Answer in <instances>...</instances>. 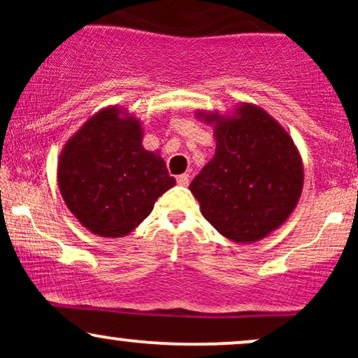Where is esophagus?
Listing matches in <instances>:
<instances>
[{"mask_svg": "<svg viewBox=\"0 0 358 358\" xmlns=\"http://www.w3.org/2000/svg\"><path fill=\"white\" fill-rule=\"evenodd\" d=\"M176 182H178V185H182V187H187L188 182H190V176H188L187 173L178 175L176 176Z\"/></svg>", "mask_w": 358, "mask_h": 358, "instance_id": "esophagus-1", "label": "esophagus"}]
</instances>
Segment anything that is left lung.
Here are the masks:
<instances>
[{
	"mask_svg": "<svg viewBox=\"0 0 358 358\" xmlns=\"http://www.w3.org/2000/svg\"><path fill=\"white\" fill-rule=\"evenodd\" d=\"M213 126L215 155L190 183L200 212L237 244L264 239L287 220L303 192V159L289 133L250 102L229 114L196 109Z\"/></svg>",
	"mask_w": 358,
	"mask_h": 358,
	"instance_id": "8db88e82",
	"label": "left lung"
}]
</instances>
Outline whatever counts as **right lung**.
Returning a JSON list of instances; mask_svg holds the SVG:
<instances>
[{
	"mask_svg": "<svg viewBox=\"0 0 358 358\" xmlns=\"http://www.w3.org/2000/svg\"><path fill=\"white\" fill-rule=\"evenodd\" d=\"M57 182L65 205L87 231L124 237L171 187L159 151L143 146V122L119 106L92 114L62 148Z\"/></svg>",
	"mask_w": 358,
	"mask_h": 358,
	"instance_id": "1",
	"label": "right lung"
}]
</instances>
